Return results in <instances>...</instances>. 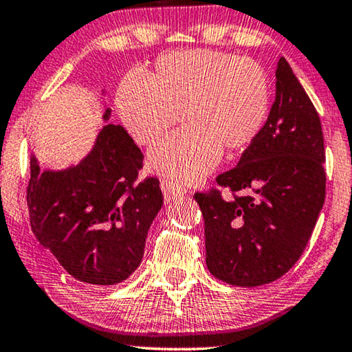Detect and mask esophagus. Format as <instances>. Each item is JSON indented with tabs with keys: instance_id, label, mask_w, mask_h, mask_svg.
Here are the masks:
<instances>
[{
	"instance_id": "obj_1",
	"label": "esophagus",
	"mask_w": 352,
	"mask_h": 352,
	"mask_svg": "<svg viewBox=\"0 0 352 352\" xmlns=\"http://www.w3.org/2000/svg\"><path fill=\"white\" fill-rule=\"evenodd\" d=\"M162 190H163V195H165L166 201H170L173 199H177V197L186 194V189L179 184V182H175V181H170V179H163L162 181Z\"/></svg>"
}]
</instances>
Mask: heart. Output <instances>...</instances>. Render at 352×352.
<instances>
[{"label": "heart", "mask_w": 352, "mask_h": 352, "mask_svg": "<svg viewBox=\"0 0 352 352\" xmlns=\"http://www.w3.org/2000/svg\"><path fill=\"white\" fill-rule=\"evenodd\" d=\"M271 100L263 65L210 50L162 56L148 76L131 72L117 91L122 122L141 146L162 138L182 113L189 126L158 142L148 163L186 182L213 170L223 151L230 155L252 146L266 126Z\"/></svg>", "instance_id": "b5f03b06"}]
</instances>
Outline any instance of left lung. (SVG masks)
I'll return each instance as SVG.
<instances>
[{
	"label": "left lung",
	"mask_w": 352,
	"mask_h": 352,
	"mask_svg": "<svg viewBox=\"0 0 352 352\" xmlns=\"http://www.w3.org/2000/svg\"><path fill=\"white\" fill-rule=\"evenodd\" d=\"M266 126L218 187L195 192L205 221L206 266L237 287L271 283L305 252L325 200V147L319 113L288 62L276 70ZM221 188L233 197L223 199Z\"/></svg>",
	"instance_id": "left-lung-1"
}]
</instances>
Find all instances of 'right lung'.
<instances>
[{
  "mask_svg": "<svg viewBox=\"0 0 352 352\" xmlns=\"http://www.w3.org/2000/svg\"><path fill=\"white\" fill-rule=\"evenodd\" d=\"M105 110L104 118H109ZM144 155L122 124H105L80 165L40 171L30 162L27 205L40 245L76 280L123 282L141 264L147 230L163 205L160 181H139Z\"/></svg>",
  "mask_w": 352,
  "mask_h": 352,
  "instance_id": "obj_1",
  "label": "right lung"
}]
</instances>
